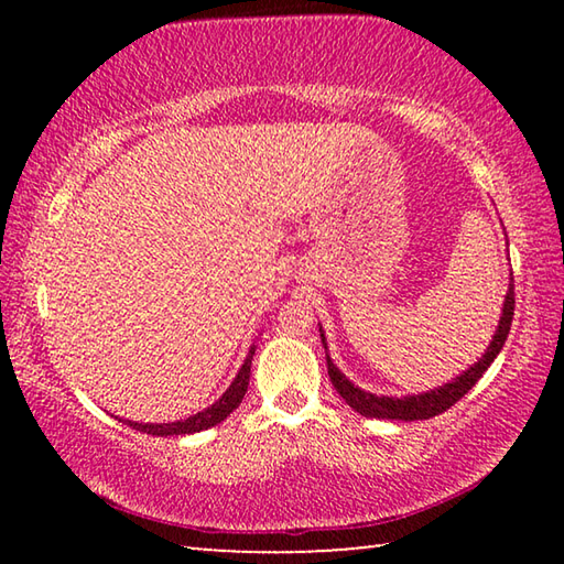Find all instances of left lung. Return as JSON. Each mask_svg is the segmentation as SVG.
Returning a JSON list of instances; mask_svg holds the SVG:
<instances>
[{"instance_id":"1","label":"left lung","mask_w":564,"mask_h":564,"mask_svg":"<svg viewBox=\"0 0 564 564\" xmlns=\"http://www.w3.org/2000/svg\"><path fill=\"white\" fill-rule=\"evenodd\" d=\"M512 316H514V283H512V271H510V283H508V293H505V301H502L498 328H495L490 346L485 348V352L477 358V362H473L470 368L463 370L460 376H455L453 380H447V383H443V386L425 390V393H417V395H400V398L368 393V390H362L356 383H350L346 373H340V368L330 360L326 333H323V326H321V340H323V348H326L330 383L338 390V395L346 400L352 410H356V413L366 415V417L405 420V423H410V420H427L433 415H441L447 408L455 405L457 400H460L467 390H470L477 380L482 378L485 370L490 368V362L498 358V352L502 350L505 340H508Z\"/></svg>"}]
</instances>
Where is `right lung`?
<instances>
[{"label": "right lung", "mask_w": 564, "mask_h": 564, "mask_svg": "<svg viewBox=\"0 0 564 564\" xmlns=\"http://www.w3.org/2000/svg\"><path fill=\"white\" fill-rule=\"evenodd\" d=\"M253 352L256 346L248 348V356L243 360V366L238 368L236 378L231 380V386L226 388V393L216 400L214 405L204 408L202 413L196 415H188L186 420H174V423H137V420H121V423H127L129 427L139 433H147V435H159V437H166V435H191V433H202L208 431V427H214L226 420L228 415L234 413V410L241 405V400L248 390V378H251V360H253Z\"/></svg>", "instance_id": "add662e5"}]
</instances>
